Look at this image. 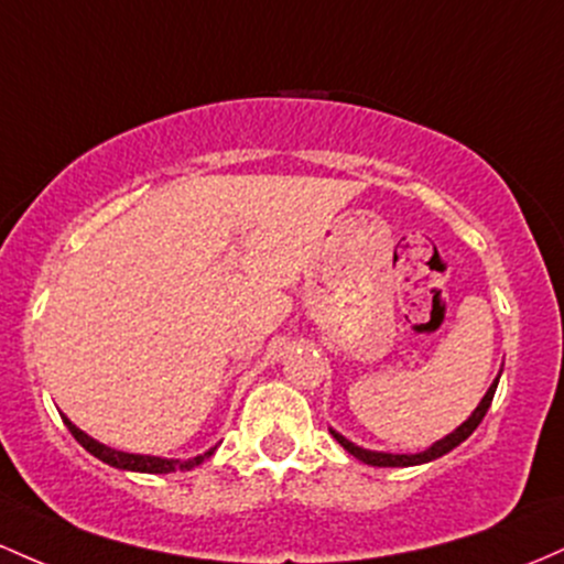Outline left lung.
<instances>
[{"label":"left lung","mask_w":564,"mask_h":564,"mask_svg":"<svg viewBox=\"0 0 564 564\" xmlns=\"http://www.w3.org/2000/svg\"><path fill=\"white\" fill-rule=\"evenodd\" d=\"M500 372H503V369H500ZM500 372H498V377H495V380H492V386L487 388V393L481 395L479 406H476V410L471 412V417L463 420V423L457 425V429H455L453 433H447V436H444V438H438V442H433L429 449H423V453H414V455L377 453V449H364V447H358V444H352L350 438H345L339 431L329 429V433H332L334 438H337L339 447L348 449V453H350L352 457H358V460L367 463V466H377V468H406V466H420V463H431V460H436V457L453 453L457 444L466 442V438L471 436V433L476 431V425H479L481 420H485V414H487V410H490V404H492L495 388H498Z\"/></svg>","instance_id":"obj_1"}]
</instances>
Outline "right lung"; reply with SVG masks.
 <instances>
[{"instance_id": "obj_1", "label": "right lung", "mask_w": 564, "mask_h": 564, "mask_svg": "<svg viewBox=\"0 0 564 564\" xmlns=\"http://www.w3.org/2000/svg\"><path fill=\"white\" fill-rule=\"evenodd\" d=\"M66 423V429L72 431V436L83 444L93 457H98L101 463H107L111 468H120V471H139V474H173V471H192L195 466H200L203 460H208L216 453V447L208 453L187 457V460H178V457H158V455H135V453H122V449H111L107 444L96 442L85 431H79L66 414H61Z\"/></svg>"}]
</instances>
